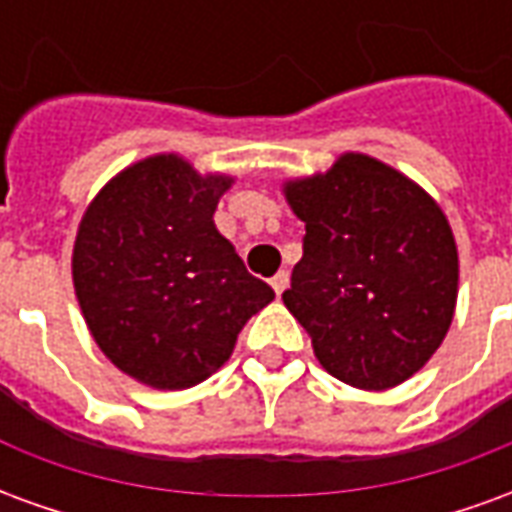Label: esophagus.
I'll return each instance as SVG.
<instances>
[{"label":"esophagus","mask_w":512,"mask_h":512,"mask_svg":"<svg viewBox=\"0 0 512 512\" xmlns=\"http://www.w3.org/2000/svg\"><path fill=\"white\" fill-rule=\"evenodd\" d=\"M288 271H279V274H274V277H271V288H274V293H277V296H282V290L288 288Z\"/></svg>","instance_id":"esophagus-1"}]
</instances>
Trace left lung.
<instances>
[{
  "instance_id": "left-lung-1",
  "label": "left lung",
  "mask_w": 512,
  "mask_h": 512,
  "mask_svg": "<svg viewBox=\"0 0 512 512\" xmlns=\"http://www.w3.org/2000/svg\"><path fill=\"white\" fill-rule=\"evenodd\" d=\"M304 255L285 307L326 373L381 392L425 367L458 299V246L428 191L384 161L343 153L329 172L288 180Z\"/></svg>"
}]
</instances>
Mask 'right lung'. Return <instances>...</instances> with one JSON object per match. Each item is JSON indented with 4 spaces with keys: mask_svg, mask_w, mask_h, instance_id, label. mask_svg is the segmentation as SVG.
<instances>
[{
    "mask_svg": "<svg viewBox=\"0 0 512 512\" xmlns=\"http://www.w3.org/2000/svg\"><path fill=\"white\" fill-rule=\"evenodd\" d=\"M230 186V175L158 153L115 175L84 211L76 299L106 359L139 384L189 389L213 376L274 299L213 224Z\"/></svg>",
    "mask_w": 512,
    "mask_h": 512,
    "instance_id": "1",
    "label": "right lung"
}]
</instances>
